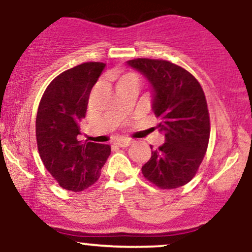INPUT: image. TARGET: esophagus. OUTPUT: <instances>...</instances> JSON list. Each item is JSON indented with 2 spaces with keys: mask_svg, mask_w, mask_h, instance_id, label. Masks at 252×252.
Segmentation results:
<instances>
[{
  "mask_svg": "<svg viewBox=\"0 0 252 252\" xmlns=\"http://www.w3.org/2000/svg\"><path fill=\"white\" fill-rule=\"evenodd\" d=\"M116 145H117L118 147H128L129 145H131V141L126 139H121L116 141Z\"/></svg>",
  "mask_w": 252,
  "mask_h": 252,
  "instance_id": "34e87169",
  "label": "esophagus"
}]
</instances>
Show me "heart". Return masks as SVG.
I'll return each mask as SVG.
<instances>
[{
    "instance_id": "b5f03b06",
    "label": "heart",
    "mask_w": 252,
    "mask_h": 252,
    "mask_svg": "<svg viewBox=\"0 0 252 252\" xmlns=\"http://www.w3.org/2000/svg\"><path fill=\"white\" fill-rule=\"evenodd\" d=\"M139 75H136L135 73H131V71H126V73H123L122 75L118 76V86L123 84H135L139 86Z\"/></svg>"
}]
</instances>
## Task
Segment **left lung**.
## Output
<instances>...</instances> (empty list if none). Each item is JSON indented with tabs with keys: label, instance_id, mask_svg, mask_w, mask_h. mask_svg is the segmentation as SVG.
I'll list each match as a JSON object with an SVG mask.
<instances>
[{
	"label": "left lung",
	"instance_id": "1",
	"mask_svg": "<svg viewBox=\"0 0 252 252\" xmlns=\"http://www.w3.org/2000/svg\"><path fill=\"white\" fill-rule=\"evenodd\" d=\"M128 64L153 86V110L159 120L157 128L166 137L164 145L152 151L142 175L159 189L183 187L198 171L211 135L202 86L187 69L170 61L135 59Z\"/></svg>",
	"mask_w": 252,
	"mask_h": 252
}]
</instances>
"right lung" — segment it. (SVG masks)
Here are the masks:
<instances>
[{"label": "right lung", "instance_id": "1", "mask_svg": "<svg viewBox=\"0 0 252 252\" xmlns=\"http://www.w3.org/2000/svg\"><path fill=\"white\" fill-rule=\"evenodd\" d=\"M105 67L86 62L55 77L40 99L35 139L44 166L63 189L82 191L100 177L109 145L77 140L92 87Z\"/></svg>", "mask_w": 252, "mask_h": 252}]
</instances>
